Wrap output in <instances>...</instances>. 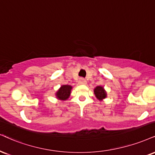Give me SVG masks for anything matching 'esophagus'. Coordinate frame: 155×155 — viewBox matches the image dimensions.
<instances>
[{
	"label": "esophagus",
	"mask_w": 155,
	"mask_h": 155,
	"mask_svg": "<svg viewBox=\"0 0 155 155\" xmlns=\"http://www.w3.org/2000/svg\"><path fill=\"white\" fill-rule=\"evenodd\" d=\"M78 83L81 84V85H86L87 81L85 79H83V78H81L79 80V81H78Z\"/></svg>",
	"instance_id": "34e87169"
}]
</instances>
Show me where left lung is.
<instances>
[{"label":"left lung","instance_id":"obj_1","mask_svg":"<svg viewBox=\"0 0 155 155\" xmlns=\"http://www.w3.org/2000/svg\"><path fill=\"white\" fill-rule=\"evenodd\" d=\"M94 93L95 97L98 99L99 101H102L103 99L106 98L107 97V93L105 91L104 87L97 86L94 89Z\"/></svg>","mask_w":155,"mask_h":155}]
</instances>
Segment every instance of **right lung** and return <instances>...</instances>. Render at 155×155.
Returning <instances> with one entry per match:
<instances>
[{
    "label": "right lung",
    "mask_w": 155,
    "mask_h": 155,
    "mask_svg": "<svg viewBox=\"0 0 155 155\" xmlns=\"http://www.w3.org/2000/svg\"><path fill=\"white\" fill-rule=\"evenodd\" d=\"M72 87L69 85H63L60 87V88L57 91L56 97L59 100L66 101L70 97L71 93V90Z\"/></svg>",
    "instance_id": "right-lung-1"
}]
</instances>
